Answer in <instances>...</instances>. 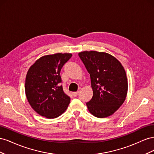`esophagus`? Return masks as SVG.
I'll return each instance as SVG.
<instances>
[{
    "mask_svg": "<svg viewBox=\"0 0 154 154\" xmlns=\"http://www.w3.org/2000/svg\"><path fill=\"white\" fill-rule=\"evenodd\" d=\"M79 93H80V92H79V91H78V92H72V94L73 96L76 97V96L79 94Z\"/></svg>",
    "mask_w": 154,
    "mask_h": 154,
    "instance_id": "obj_1",
    "label": "esophagus"
}]
</instances>
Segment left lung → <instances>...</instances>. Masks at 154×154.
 <instances>
[{
  "mask_svg": "<svg viewBox=\"0 0 154 154\" xmlns=\"http://www.w3.org/2000/svg\"><path fill=\"white\" fill-rule=\"evenodd\" d=\"M78 56L91 77L93 96L86 103L88 111L99 118L112 115L127 94L128 80L124 67L106 53L82 51Z\"/></svg>",
  "mask_w": 154,
  "mask_h": 154,
  "instance_id": "1",
  "label": "left lung"
}]
</instances>
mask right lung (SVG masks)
Returning <instances> with one entry per match:
<instances>
[{
	"instance_id": "add662e5",
	"label": "right lung",
	"mask_w": 154,
	"mask_h": 154,
	"mask_svg": "<svg viewBox=\"0 0 154 154\" xmlns=\"http://www.w3.org/2000/svg\"><path fill=\"white\" fill-rule=\"evenodd\" d=\"M71 53H56L40 57L27 71L25 92L36 112L48 119L58 117L66 110L71 98L64 93L60 71Z\"/></svg>"
}]
</instances>
